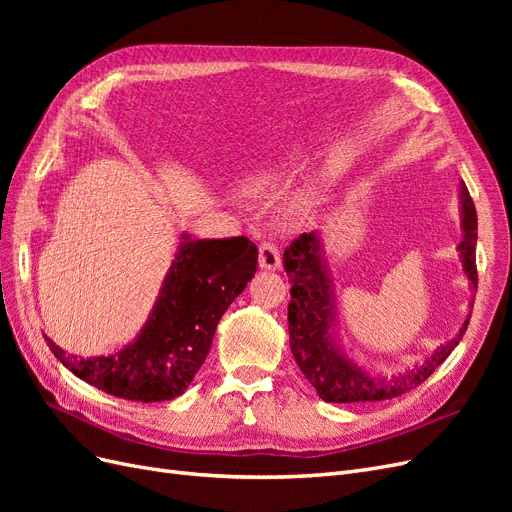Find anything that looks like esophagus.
<instances>
[{"instance_id":"obj_1","label":"esophagus","mask_w":512,"mask_h":512,"mask_svg":"<svg viewBox=\"0 0 512 512\" xmlns=\"http://www.w3.org/2000/svg\"><path fill=\"white\" fill-rule=\"evenodd\" d=\"M258 262L262 269H269V271H275L277 267H280V250H277V245L271 241V239H265L260 241L258 245Z\"/></svg>"}]
</instances>
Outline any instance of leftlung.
I'll return each mask as SVG.
<instances>
[{
    "mask_svg": "<svg viewBox=\"0 0 512 512\" xmlns=\"http://www.w3.org/2000/svg\"><path fill=\"white\" fill-rule=\"evenodd\" d=\"M461 215H463V241L459 252L463 269L472 286H478L476 273V209L466 185H461ZM318 232H303L284 250V269L290 282L288 303V333L290 350L303 376L314 386L318 395L331 404H352V401H384L410 393L423 384L436 371L448 354L455 350L466 333L470 318L463 322L459 335L433 352L429 359L406 374L393 378L371 376L356 367L342 350L331 342V282L320 254Z\"/></svg>",
    "mask_w": 512,
    "mask_h": 512,
    "instance_id": "left-lung-1",
    "label": "left lung"
}]
</instances>
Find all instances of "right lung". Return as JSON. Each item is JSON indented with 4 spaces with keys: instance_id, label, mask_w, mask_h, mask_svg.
Returning a JSON list of instances; mask_svg holds the SVG:
<instances>
[{
    "instance_id": "obj_1",
    "label": "right lung",
    "mask_w": 512,
    "mask_h": 512,
    "mask_svg": "<svg viewBox=\"0 0 512 512\" xmlns=\"http://www.w3.org/2000/svg\"><path fill=\"white\" fill-rule=\"evenodd\" d=\"M256 265L258 247L247 237H185L134 344L98 359H76L49 337L46 344L74 376L108 395L145 404L175 399L205 363L220 318L252 280Z\"/></svg>"
}]
</instances>
